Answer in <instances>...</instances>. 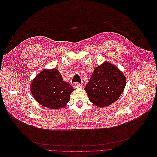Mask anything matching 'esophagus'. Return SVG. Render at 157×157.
<instances>
[{"mask_svg":"<svg viewBox=\"0 0 157 157\" xmlns=\"http://www.w3.org/2000/svg\"><path fill=\"white\" fill-rule=\"evenodd\" d=\"M73 86H74V88H80L82 86V85L79 83H77V82H75V83H73Z\"/></svg>","mask_w":157,"mask_h":157,"instance_id":"esophagus-1","label":"esophagus"}]
</instances>
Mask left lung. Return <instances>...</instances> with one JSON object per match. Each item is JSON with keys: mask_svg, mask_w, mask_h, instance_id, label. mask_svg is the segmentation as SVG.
I'll list each match as a JSON object with an SVG mask.
<instances>
[{"mask_svg": "<svg viewBox=\"0 0 157 157\" xmlns=\"http://www.w3.org/2000/svg\"><path fill=\"white\" fill-rule=\"evenodd\" d=\"M126 85V78L115 65L108 61L96 67L84 90L90 101L104 108L116 101Z\"/></svg>", "mask_w": 157, "mask_h": 157, "instance_id": "left-lung-1", "label": "left lung"}]
</instances>
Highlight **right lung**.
Returning a JSON list of instances; mask_svg holds the SVG:
<instances>
[{
  "mask_svg": "<svg viewBox=\"0 0 157 157\" xmlns=\"http://www.w3.org/2000/svg\"><path fill=\"white\" fill-rule=\"evenodd\" d=\"M74 90L68 82L63 80L56 68L43 69L30 85V91L35 100L43 106L53 109L65 107Z\"/></svg>",
  "mask_w": 157,
  "mask_h": 157,
  "instance_id": "obj_1",
  "label": "right lung"
}]
</instances>
